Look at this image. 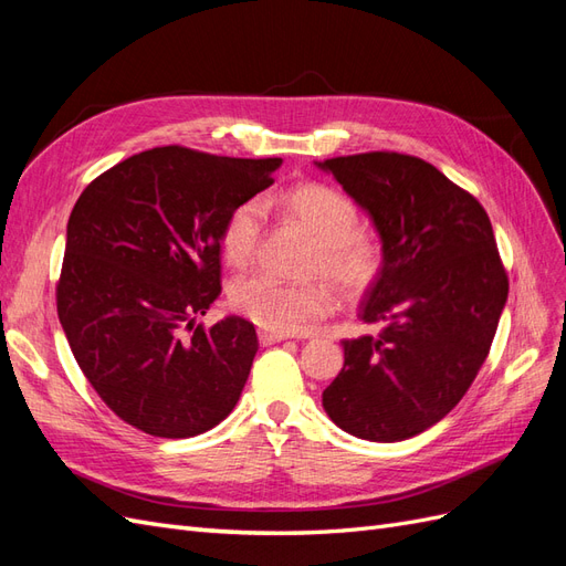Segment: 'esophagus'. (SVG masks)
Here are the masks:
<instances>
[{
    "label": "esophagus",
    "instance_id": "34e87169",
    "mask_svg": "<svg viewBox=\"0 0 566 566\" xmlns=\"http://www.w3.org/2000/svg\"><path fill=\"white\" fill-rule=\"evenodd\" d=\"M258 339L263 346H270V344H277V342H284L286 335H282V332H270V329H260L258 332Z\"/></svg>",
    "mask_w": 566,
    "mask_h": 566
}]
</instances>
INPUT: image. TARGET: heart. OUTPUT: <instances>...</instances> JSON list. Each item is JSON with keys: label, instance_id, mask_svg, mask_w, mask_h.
<instances>
[{"label": "heart", "instance_id": "heart-1", "mask_svg": "<svg viewBox=\"0 0 566 566\" xmlns=\"http://www.w3.org/2000/svg\"><path fill=\"white\" fill-rule=\"evenodd\" d=\"M265 206H280L317 239L313 272L325 274L344 296L366 294L382 270V243L370 231L358 229L356 202L327 184H301L268 198ZM263 234V206L243 200L227 214L220 249L229 265H249ZM231 308L270 332L292 335L332 311L327 282L289 284L268 272L241 277L229 289Z\"/></svg>", "mask_w": 566, "mask_h": 566}]
</instances>
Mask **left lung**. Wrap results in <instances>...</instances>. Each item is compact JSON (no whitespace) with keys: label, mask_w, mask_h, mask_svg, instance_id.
<instances>
[{"label":"left lung","mask_w":566,"mask_h":566,"mask_svg":"<svg viewBox=\"0 0 566 566\" xmlns=\"http://www.w3.org/2000/svg\"><path fill=\"white\" fill-rule=\"evenodd\" d=\"M368 212L382 270L358 315L378 335L344 339L327 416L370 442H399L452 411L485 364L510 294L490 217L421 157L360 153L315 163Z\"/></svg>","instance_id":"1"}]
</instances>
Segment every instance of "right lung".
<instances>
[{"instance_id": "1", "label": "right lung", "mask_w": 566, "mask_h": 566, "mask_svg": "<svg viewBox=\"0 0 566 566\" xmlns=\"http://www.w3.org/2000/svg\"><path fill=\"white\" fill-rule=\"evenodd\" d=\"M280 165L165 145L99 174L76 200L56 313L83 375L128 426L193 438L237 407L255 327L239 315L196 321L222 292L227 214Z\"/></svg>"}]
</instances>
